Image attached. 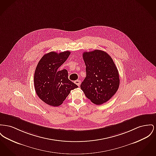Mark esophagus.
<instances>
[{"label": "esophagus", "mask_w": 156, "mask_h": 156, "mask_svg": "<svg viewBox=\"0 0 156 156\" xmlns=\"http://www.w3.org/2000/svg\"><path fill=\"white\" fill-rule=\"evenodd\" d=\"M75 83L78 87H80V84H81V81H80V80H76V81H75Z\"/></svg>", "instance_id": "obj_1"}]
</instances>
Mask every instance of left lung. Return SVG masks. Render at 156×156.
Returning <instances> with one entry per match:
<instances>
[{"label": "left lung", "mask_w": 156, "mask_h": 156, "mask_svg": "<svg viewBox=\"0 0 156 156\" xmlns=\"http://www.w3.org/2000/svg\"><path fill=\"white\" fill-rule=\"evenodd\" d=\"M83 57L87 75L81 88L92 102L102 104L111 99L119 89L118 69L111 57L103 51L85 52Z\"/></svg>", "instance_id": "1"}]
</instances>
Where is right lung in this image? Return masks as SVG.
I'll use <instances>...</instances> for the list:
<instances>
[{
  "label": "right lung",
  "instance_id": "add662e5",
  "mask_svg": "<svg viewBox=\"0 0 156 156\" xmlns=\"http://www.w3.org/2000/svg\"><path fill=\"white\" fill-rule=\"evenodd\" d=\"M68 51L45 54L37 65L34 75V87L39 98L48 105L58 107L63 103L71 90L78 87L68 79L66 69L58 68L68 59Z\"/></svg>",
  "mask_w": 156,
  "mask_h": 156
}]
</instances>
